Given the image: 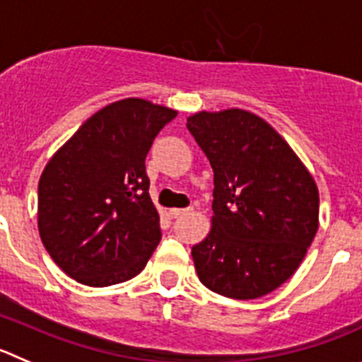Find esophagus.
<instances>
[{"instance_id": "34e87169", "label": "esophagus", "mask_w": 362, "mask_h": 362, "mask_svg": "<svg viewBox=\"0 0 362 362\" xmlns=\"http://www.w3.org/2000/svg\"><path fill=\"white\" fill-rule=\"evenodd\" d=\"M191 211H192V209H171L170 216H171V218H180V216L189 214Z\"/></svg>"}]
</instances>
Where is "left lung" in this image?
Listing matches in <instances>:
<instances>
[{"label": "left lung", "mask_w": 362, "mask_h": 362, "mask_svg": "<svg viewBox=\"0 0 362 362\" xmlns=\"http://www.w3.org/2000/svg\"><path fill=\"white\" fill-rule=\"evenodd\" d=\"M187 128L214 171L212 228L192 246L202 284L253 300L280 288L318 230L313 175L262 117L241 109L197 112Z\"/></svg>", "instance_id": "left-lung-1"}]
</instances>
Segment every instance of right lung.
Masks as SVG:
<instances>
[{
	"label": "right lung",
	"mask_w": 362,
	"mask_h": 362,
	"mask_svg": "<svg viewBox=\"0 0 362 362\" xmlns=\"http://www.w3.org/2000/svg\"><path fill=\"white\" fill-rule=\"evenodd\" d=\"M177 110L141 98L90 116L49 158L39 180L44 248L66 275L105 288L139 275L160 241L146 155Z\"/></svg>",
	"instance_id": "right-lung-1"
}]
</instances>
